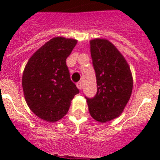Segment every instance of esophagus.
<instances>
[{
	"mask_svg": "<svg viewBox=\"0 0 160 160\" xmlns=\"http://www.w3.org/2000/svg\"><path fill=\"white\" fill-rule=\"evenodd\" d=\"M77 87L79 90H82V83L81 82H78L77 83Z\"/></svg>",
	"mask_w": 160,
	"mask_h": 160,
	"instance_id": "1",
	"label": "esophagus"
}]
</instances>
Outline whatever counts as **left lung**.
<instances>
[{"label": "left lung", "mask_w": 160, "mask_h": 160, "mask_svg": "<svg viewBox=\"0 0 160 160\" xmlns=\"http://www.w3.org/2000/svg\"><path fill=\"white\" fill-rule=\"evenodd\" d=\"M90 53L97 93L91 98H85L91 117L98 122H106L123 111L132 92V75L123 56L109 41H90Z\"/></svg>", "instance_id": "left-lung-1"}]
</instances>
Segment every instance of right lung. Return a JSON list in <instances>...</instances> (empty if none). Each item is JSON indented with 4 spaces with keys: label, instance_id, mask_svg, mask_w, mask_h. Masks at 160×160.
Listing matches in <instances>:
<instances>
[{
    "label": "right lung",
    "instance_id": "1",
    "mask_svg": "<svg viewBox=\"0 0 160 160\" xmlns=\"http://www.w3.org/2000/svg\"><path fill=\"white\" fill-rule=\"evenodd\" d=\"M76 44L74 39L52 38L33 53L24 70L25 101L37 116L48 122L65 116L71 100L79 93L66 62Z\"/></svg>",
    "mask_w": 160,
    "mask_h": 160
}]
</instances>
